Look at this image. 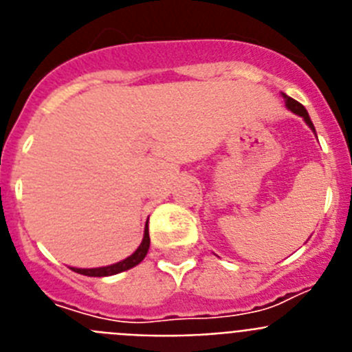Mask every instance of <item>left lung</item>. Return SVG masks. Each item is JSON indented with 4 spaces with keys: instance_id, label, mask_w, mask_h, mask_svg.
<instances>
[{
    "instance_id": "1",
    "label": "left lung",
    "mask_w": 352,
    "mask_h": 352,
    "mask_svg": "<svg viewBox=\"0 0 352 352\" xmlns=\"http://www.w3.org/2000/svg\"><path fill=\"white\" fill-rule=\"evenodd\" d=\"M282 95H284V98H285V105H287V107L291 109L292 113H296L298 116H301V118H303V120L307 121V125H309L310 129H312L314 132H316V129H314V125H312V121H310V116H309V113H307V109H305L303 105L300 104V102H296V100H294V98H291V96H287V95H285V93H282Z\"/></svg>"
}]
</instances>
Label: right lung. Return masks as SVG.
I'll return each mask as SVG.
<instances>
[{
    "label": "right lung",
    "instance_id": "add662e5",
    "mask_svg": "<svg viewBox=\"0 0 352 352\" xmlns=\"http://www.w3.org/2000/svg\"><path fill=\"white\" fill-rule=\"evenodd\" d=\"M149 248V232H148V223L144 227V238H142V243L139 245V248L133 252L132 256L126 257V259L120 261L116 264H111V266H104V268H91V270H80V268H72L76 273H80V275L86 276H109V275H116V273L125 272V270L133 268L138 266L142 259L146 257Z\"/></svg>",
    "mask_w": 352,
    "mask_h": 352
}]
</instances>
